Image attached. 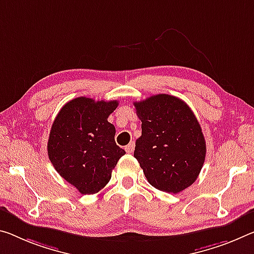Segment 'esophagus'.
I'll use <instances>...</instances> for the list:
<instances>
[{"label": "esophagus", "mask_w": 254, "mask_h": 254, "mask_svg": "<svg viewBox=\"0 0 254 254\" xmlns=\"http://www.w3.org/2000/svg\"><path fill=\"white\" fill-rule=\"evenodd\" d=\"M133 150H134V142L132 141L126 147V151L128 152V154H131V152H133Z\"/></svg>", "instance_id": "obj_1"}]
</instances>
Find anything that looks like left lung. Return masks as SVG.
<instances>
[{
	"label": "left lung",
	"mask_w": 254,
	"mask_h": 254,
	"mask_svg": "<svg viewBox=\"0 0 254 254\" xmlns=\"http://www.w3.org/2000/svg\"><path fill=\"white\" fill-rule=\"evenodd\" d=\"M142 133L134 157L152 187L179 193L198 179L206 141L191 108L175 96L160 94L134 103Z\"/></svg>",
	"instance_id": "1"
}]
</instances>
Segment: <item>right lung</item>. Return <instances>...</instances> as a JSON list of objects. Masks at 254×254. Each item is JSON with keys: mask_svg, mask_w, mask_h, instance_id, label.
<instances>
[{"mask_svg": "<svg viewBox=\"0 0 254 254\" xmlns=\"http://www.w3.org/2000/svg\"><path fill=\"white\" fill-rule=\"evenodd\" d=\"M118 100L78 97L64 105L52 126L48 158L56 172L81 194L105 187L126 151L115 143V127L107 121Z\"/></svg>", "mask_w": 254, "mask_h": 254, "instance_id": "right-lung-1", "label": "right lung"}]
</instances>
